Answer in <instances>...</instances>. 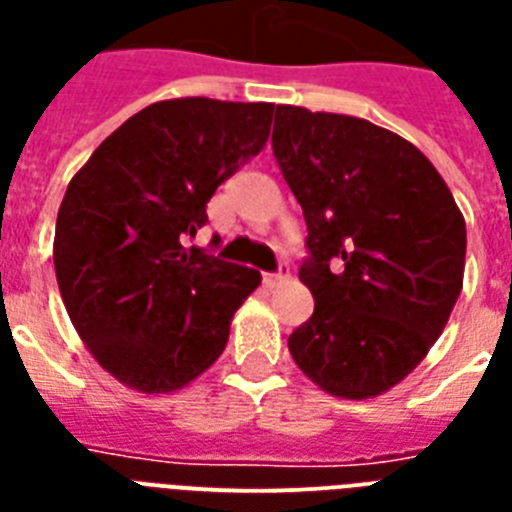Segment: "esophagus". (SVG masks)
Instances as JSON below:
<instances>
[{
  "instance_id": "34e87169",
  "label": "esophagus",
  "mask_w": 512,
  "mask_h": 512,
  "mask_svg": "<svg viewBox=\"0 0 512 512\" xmlns=\"http://www.w3.org/2000/svg\"><path fill=\"white\" fill-rule=\"evenodd\" d=\"M287 281V271H279V273H263V284L268 289L279 287V284H284Z\"/></svg>"
}]
</instances>
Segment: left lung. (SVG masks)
I'll list each match as a JSON object with an SVG mask.
<instances>
[{"instance_id": "1", "label": "left lung", "mask_w": 512, "mask_h": 512, "mask_svg": "<svg viewBox=\"0 0 512 512\" xmlns=\"http://www.w3.org/2000/svg\"><path fill=\"white\" fill-rule=\"evenodd\" d=\"M271 143L303 207L311 257L300 281L316 300L289 353L332 396H380L452 316L465 217L420 148L366 119L279 106Z\"/></svg>"}]
</instances>
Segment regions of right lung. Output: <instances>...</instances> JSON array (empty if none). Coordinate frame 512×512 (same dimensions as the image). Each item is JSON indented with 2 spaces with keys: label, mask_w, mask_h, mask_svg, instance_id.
Masks as SVG:
<instances>
[{
  "label": "right lung",
  "mask_w": 512,
  "mask_h": 512,
  "mask_svg": "<svg viewBox=\"0 0 512 512\" xmlns=\"http://www.w3.org/2000/svg\"><path fill=\"white\" fill-rule=\"evenodd\" d=\"M273 103L159 100L111 132L71 177L55 276L92 358L140 393H172L225 350L260 273L188 247L207 201L263 151Z\"/></svg>",
  "instance_id": "obj_1"
}]
</instances>
